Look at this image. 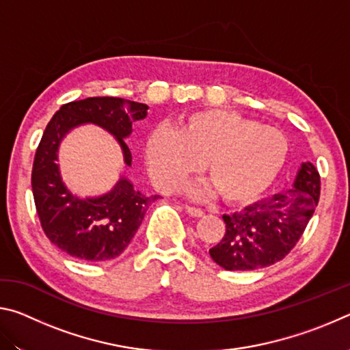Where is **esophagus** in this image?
I'll return each instance as SVG.
<instances>
[{"label": "esophagus", "instance_id": "obj_1", "mask_svg": "<svg viewBox=\"0 0 350 350\" xmlns=\"http://www.w3.org/2000/svg\"><path fill=\"white\" fill-rule=\"evenodd\" d=\"M185 210H187L188 215L193 216V217H202V216H204V211L200 210V208H196V206H189V205H187Z\"/></svg>", "mask_w": 350, "mask_h": 350}]
</instances>
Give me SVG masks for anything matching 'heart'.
<instances>
[{"instance_id":"b5f03b06","label":"heart","mask_w":350,"mask_h":350,"mask_svg":"<svg viewBox=\"0 0 350 350\" xmlns=\"http://www.w3.org/2000/svg\"><path fill=\"white\" fill-rule=\"evenodd\" d=\"M288 140L280 129L224 108L198 109L157 126L145 142L148 173L161 191L174 193L198 173L228 205L252 204L286 167Z\"/></svg>"}]
</instances>
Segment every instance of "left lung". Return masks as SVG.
<instances>
[{
    "label": "left lung",
    "instance_id": "left-lung-1",
    "mask_svg": "<svg viewBox=\"0 0 350 350\" xmlns=\"http://www.w3.org/2000/svg\"><path fill=\"white\" fill-rule=\"evenodd\" d=\"M319 199V174L303 162L293 187L233 215H224L225 234L210 248L217 265L230 271L258 270L281 260L303 236Z\"/></svg>",
    "mask_w": 350,
    "mask_h": 350
}]
</instances>
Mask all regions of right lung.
<instances>
[{
    "instance_id": "1",
    "label": "right lung",
    "mask_w": 350,
    "mask_h": 350,
    "mask_svg": "<svg viewBox=\"0 0 350 350\" xmlns=\"http://www.w3.org/2000/svg\"><path fill=\"white\" fill-rule=\"evenodd\" d=\"M148 106L118 97H90L63 105L47 123L35 152L32 193L44 233L52 244L72 258L105 262L125 252L137 233L146 210L159 196L135 189L125 174L100 196H77L68 188L58 167L63 139L80 125H96L117 140L125 167L133 154L125 139L133 123L144 120Z\"/></svg>"
}]
</instances>
